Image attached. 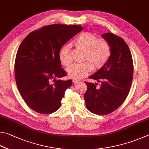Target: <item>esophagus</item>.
<instances>
[{"instance_id": "1", "label": "esophagus", "mask_w": 149, "mask_h": 149, "mask_svg": "<svg viewBox=\"0 0 149 149\" xmlns=\"http://www.w3.org/2000/svg\"><path fill=\"white\" fill-rule=\"evenodd\" d=\"M72 82L74 83V84H77V83L79 82V80H77V79H73L72 80Z\"/></svg>"}]
</instances>
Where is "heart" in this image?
<instances>
[{
    "instance_id": "heart-1",
    "label": "heart",
    "mask_w": 149,
    "mask_h": 149,
    "mask_svg": "<svg viewBox=\"0 0 149 149\" xmlns=\"http://www.w3.org/2000/svg\"><path fill=\"white\" fill-rule=\"evenodd\" d=\"M78 48L84 52L81 63L72 65L67 69L69 76L72 79H80L92 71L100 69L107 63L111 56V46L104 39H98L95 34L85 32L79 35L74 40ZM59 58L63 66L68 67L72 65L73 60L70 52V46L65 44L60 49Z\"/></svg>"
}]
</instances>
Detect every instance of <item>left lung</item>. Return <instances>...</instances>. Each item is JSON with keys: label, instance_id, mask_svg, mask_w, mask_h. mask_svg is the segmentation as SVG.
<instances>
[{"label": "left lung", "instance_id": "left-lung-1", "mask_svg": "<svg viewBox=\"0 0 149 149\" xmlns=\"http://www.w3.org/2000/svg\"><path fill=\"white\" fill-rule=\"evenodd\" d=\"M101 36L110 44L111 56L105 66L89 77L101 82L100 88H96L97 83L86 82L84 100L91 113L105 115L113 113L126 99L132 86L134 65L131 52L123 39L111 33Z\"/></svg>", "mask_w": 149, "mask_h": 149}]
</instances>
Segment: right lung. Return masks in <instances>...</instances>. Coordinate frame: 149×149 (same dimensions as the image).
Listing matches in <instances>:
<instances>
[{
	"label": "right lung",
	"mask_w": 149,
	"mask_h": 149,
	"mask_svg": "<svg viewBox=\"0 0 149 149\" xmlns=\"http://www.w3.org/2000/svg\"><path fill=\"white\" fill-rule=\"evenodd\" d=\"M80 25L54 24L29 34L21 43L15 60V78L18 90L29 107L41 114L58 110L65 92L72 80L61 68V47L82 31Z\"/></svg>",
	"instance_id": "add662e5"
}]
</instances>
